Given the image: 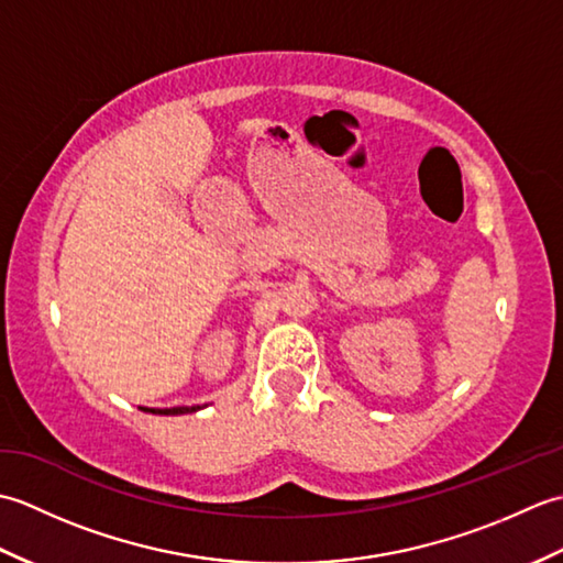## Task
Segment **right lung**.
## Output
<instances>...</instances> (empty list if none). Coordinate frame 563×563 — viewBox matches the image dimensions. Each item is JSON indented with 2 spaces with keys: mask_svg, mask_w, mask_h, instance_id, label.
<instances>
[{
  "mask_svg": "<svg viewBox=\"0 0 563 563\" xmlns=\"http://www.w3.org/2000/svg\"><path fill=\"white\" fill-rule=\"evenodd\" d=\"M200 409H206V406H174V409H147V411H152V413H164V416H181V413H194V411H200Z\"/></svg>",
  "mask_w": 563,
  "mask_h": 563,
  "instance_id": "right-lung-1",
  "label": "right lung"
}]
</instances>
